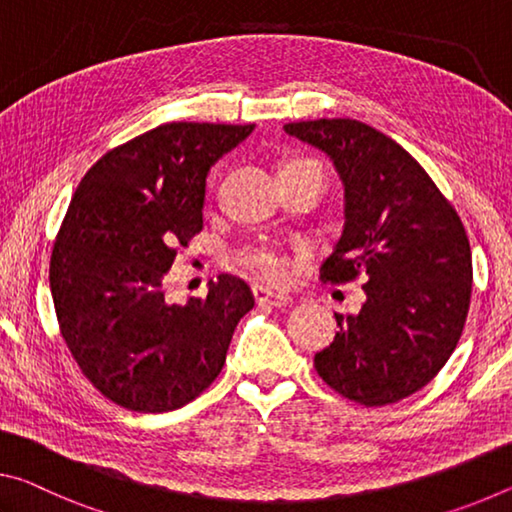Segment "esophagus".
I'll return each instance as SVG.
<instances>
[{
	"mask_svg": "<svg viewBox=\"0 0 512 512\" xmlns=\"http://www.w3.org/2000/svg\"><path fill=\"white\" fill-rule=\"evenodd\" d=\"M251 292H254V299L258 301V304H270V306H288L290 304V295H286V292H276L272 288H265V286H256L251 288Z\"/></svg>",
	"mask_w": 512,
	"mask_h": 512,
	"instance_id": "34e87169",
	"label": "esophagus"
}]
</instances>
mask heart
<instances>
[{
	"label": "heart",
	"instance_id": "1",
	"mask_svg": "<svg viewBox=\"0 0 512 512\" xmlns=\"http://www.w3.org/2000/svg\"><path fill=\"white\" fill-rule=\"evenodd\" d=\"M304 163V161H299ZM238 265L249 274L258 276V279L272 281V283H283L290 279V263L288 258L279 254L276 249L270 247H254L242 251L238 256Z\"/></svg>",
	"mask_w": 512,
	"mask_h": 512
}]
</instances>
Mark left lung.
<instances>
[{"label": "left lung", "mask_w": 512, "mask_h": 512, "mask_svg": "<svg viewBox=\"0 0 512 512\" xmlns=\"http://www.w3.org/2000/svg\"><path fill=\"white\" fill-rule=\"evenodd\" d=\"M331 158L345 183V231L320 279H363L365 304L338 320L315 370L360 406H388L422 390L463 333L472 249L456 208L404 147L347 117L286 124Z\"/></svg>", "instance_id": "8db88e82"}]
</instances>
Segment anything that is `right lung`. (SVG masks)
<instances>
[{
    "label": "right lung",
    "mask_w": 512,
    "mask_h": 512,
    "mask_svg": "<svg viewBox=\"0 0 512 512\" xmlns=\"http://www.w3.org/2000/svg\"><path fill=\"white\" fill-rule=\"evenodd\" d=\"M254 124L170 122L106 152L81 179L49 261L61 335L113 404L167 413L222 372L245 281L220 274L206 299L167 304L163 279L204 226L206 174Z\"/></svg>",
    "instance_id": "right-lung-1"
}]
</instances>
